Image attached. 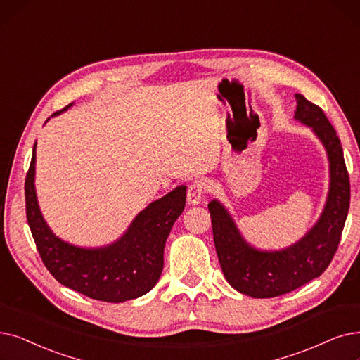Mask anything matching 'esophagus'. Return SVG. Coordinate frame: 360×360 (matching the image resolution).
I'll use <instances>...</instances> for the list:
<instances>
[{"mask_svg": "<svg viewBox=\"0 0 360 360\" xmlns=\"http://www.w3.org/2000/svg\"><path fill=\"white\" fill-rule=\"evenodd\" d=\"M202 195H205V186L200 182H194L190 185L188 193H186V200H188V205L197 206L201 202Z\"/></svg>", "mask_w": 360, "mask_h": 360, "instance_id": "obj_1", "label": "esophagus"}]
</instances>
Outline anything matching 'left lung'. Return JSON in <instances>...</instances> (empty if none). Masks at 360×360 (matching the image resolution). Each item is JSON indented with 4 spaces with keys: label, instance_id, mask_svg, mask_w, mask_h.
I'll return each mask as SVG.
<instances>
[{
    "label": "left lung",
    "instance_id": "8db88e82",
    "mask_svg": "<svg viewBox=\"0 0 360 360\" xmlns=\"http://www.w3.org/2000/svg\"><path fill=\"white\" fill-rule=\"evenodd\" d=\"M294 119L309 127L322 143L330 163V186L315 225L294 244L281 250H260L240 232L228 209L217 198L209 202L213 240L222 272L232 288L269 299L318 278L331 263L350 206V182L341 143L322 108L295 94Z\"/></svg>",
    "mask_w": 360,
    "mask_h": 360
}]
</instances>
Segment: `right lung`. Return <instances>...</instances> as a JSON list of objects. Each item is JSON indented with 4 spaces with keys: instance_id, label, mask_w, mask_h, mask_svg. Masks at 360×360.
<instances>
[{
    "instance_id": "right-lung-1",
    "label": "right lung",
    "mask_w": 360,
    "mask_h": 360,
    "mask_svg": "<svg viewBox=\"0 0 360 360\" xmlns=\"http://www.w3.org/2000/svg\"><path fill=\"white\" fill-rule=\"evenodd\" d=\"M69 107L72 104L51 117ZM35 165L37 143L25 182L26 217L45 268L60 284L108 303L138 299L158 284L166 240L185 207V185L150 202L116 241L101 247H81L57 237L45 222L37 198Z\"/></svg>"
}]
</instances>
